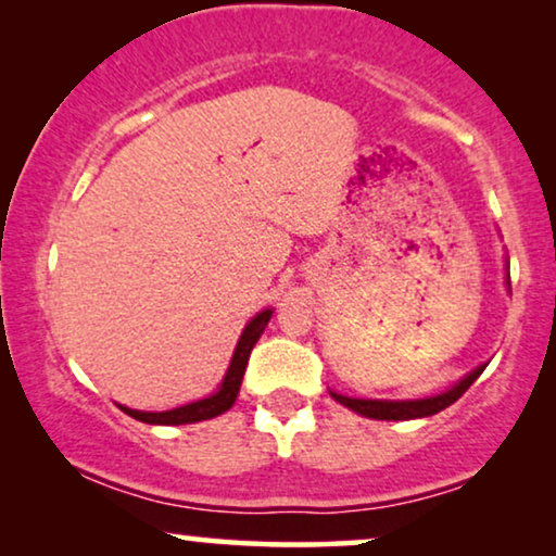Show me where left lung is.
<instances>
[{
	"mask_svg": "<svg viewBox=\"0 0 556 556\" xmlns=\"http://www.w3.org/2000/svg\"><path fill=\"white\" fill-rule=\"evenodd\" d=\"M506 286L511 288L508 270H506ZM483 369H485V364H481V367H476L470 375L458 379L451 390H445L440 394H430V397H420V400H364V397H346V394H339L333 390H329V394L339 402V405L354 409L356 415L371 417V420H415V417H430V415L440 413V409L451 407L453 402L458 400L478 377H481Z\"/></svg>",
	"mask_w": 556,
	"mask_h": 556,
	"instance_id": "8db88e82",
	"label": "left lung"
}]
</instances>
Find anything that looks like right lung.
Listing matches in <instances>:
<instances>
[{
    "label": "right lung",
    "instance_id": "1",
    "mask_svg": "<svg viewBox=\"0 0 556 556\" xmlns=\"http://www.w3.org/2000/svg\"><path fill=\"white\" fill-rule=\"evenodd\" d=\"M273 316V308H265L261 314H255L242 329L238 346H235L230 367H227L223 382H219L217 392H212L210 397H202L197 402H189V405L174 407V409H164V413H143V409H131L118 405L128 417L139 422H149V425H187V422H202V420H212V417L227 413L238 400L240 384H242V375H245L250 352H253L255 341L261 339V333L265 331Z\"/></svg>",
    "mask_w": 556,
    "mask_h": 556
}]
</instances>
